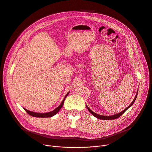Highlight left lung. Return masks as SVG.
Instances as JSON below:
<instances>
[{
    "instance_id": "left-lung-1",
    "label": "left lung",
    "mask_w": 152,
    "mask_h": 152,
    "mask_svg": "<svg viewBox=\"0 0 152 152\" xmlns=\"http://www.w3.org/2000/svg\"><path fill=\"white\" fill-rule=\"evenodd\" d=\"M138 90H137V94H136V96H135V98H134V100L132 102V103L129 104V106H128L126 109H124V110H123V111H121V112H120V113H118V114H114V115H111V116H105V115H99V114H96V113H94L93 111H92L90 108L87 106V105H86V108H87L88 109V110L89 111V112L93 115H94L95 117H96L97 118H99V119H100V120H113V119H116V118H118V117H120L123 113H124V112L125 111H126L129 108L131 107V106H132V104L134 103V102H135V100H136V99H137V95H138Z\"/></svg>"
}]
</instances>
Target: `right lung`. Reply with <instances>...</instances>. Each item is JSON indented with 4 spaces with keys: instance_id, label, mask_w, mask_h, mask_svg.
<instances>
[{
    "instance_id": "add662e5",
    "label": "right lung",
    "mask_w": 152,
    "mask_h": 152,
    "mask_svg": "<svg viewBox=\"0 0 152 152\" xmlns=\"http://www.w3.org/2000/svg\"><path fill=\"white\" fill-rule=\"evenodd\" d=\"M70 91L66 95V96L64 97L62 102H61V103L60 104V105L57 107L56 109H55L53 111H50V112H49V113H35V112H32V111H29L26 109H25V108H24V110L31 116L32 117H41V118H46V117H53V115H56L58 112L61 109V107H62L63 104H64V100L65 99H66V97L68 96V94H69Z\"/></svg>"
}]
</instances>
